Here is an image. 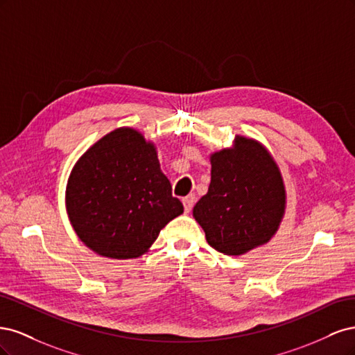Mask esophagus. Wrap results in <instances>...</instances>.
<instances>
[{
  "label": "esophagus",
  "mask_w": 355,
  "mask_h": 355,
  "mask_svg": "<svg viewBox=\"0 0 355 355\" xmlns=\"http://www.w3.org/2000/svg\"><path fill=\"white\" fill-rule=\"evenodd\" d=\"M182 202H184L185 211L189 213L192 210V207H194V204H196V196L194 194H189L185 198H182Z\"/></svg>",
  "instance_id": "34e87169"
}]
</instances>
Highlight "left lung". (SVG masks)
Instances as JSON below:
<instances>
[{"label": "left lung", "mask_w": 355, "mask_h": 355, "mask_svg": "<svg viewBox=\"0 0 355 355\" xmlns=\"http://www.w3.org/2000/svg\"><path fill=\"white\" fill-rule=\"evenodd\" d=\"M209 191L192 210L206 240L223 254L241 256L270 241L286 213L284 180L271 153L235 135L232 146L210 154Z\"/></svg>", "instance_id": "1"}]
</instances>
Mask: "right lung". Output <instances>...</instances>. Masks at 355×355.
Wrapping results in <instances>:
<instances>
[{
    "label": "right lung",
    "instance_id": "right-lung-1",
    "mask_svg": "<svg viewBox=\"0 0 355 355\" xmlns=\"http://www.w3.org/2000/svg\"><path fill=\"white\" fill-rule=\"evenodd\" d=\"M65 206L77 237L111 259L145 254L159 231L184 213L161 171L155 144L132 127L115 128L78 158Z\"/></svg>",
    "mask_w": 355,
    "mask_h": 355
}]
</instances>
